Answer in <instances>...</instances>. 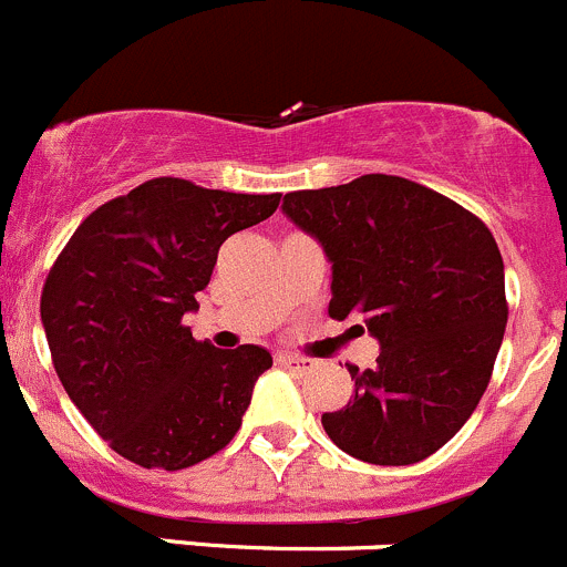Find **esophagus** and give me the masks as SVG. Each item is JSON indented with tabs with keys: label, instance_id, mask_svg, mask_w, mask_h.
<instances>
[{
	"label": "esophagus",
	"instance_id": "1",
	"mask_svg": "<svg viewBox=\"0 0 567 567\" xmlns=\"http://www.w3.org/2000/svg\"><path fill=\"white\" fill-rule=\"evenodd\" d=\"M277 360L279 365L293 368V371H310L312 368V360H307V357H299V354H288V351H285V354H277Z\"/></svg>",
	"mask_w": 567,
	"mask_h": 567
}]
</instances>
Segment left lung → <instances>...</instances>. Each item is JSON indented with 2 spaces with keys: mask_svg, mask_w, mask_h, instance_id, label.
<instances>
[{
  "mask_svg": "<svg viewBox=\"0 0 567 567\" xmlns=\"http://www.w3.org/2000/svg\"><path fill=\"white\" fill-rule=\"evenodd\" d=\"M282 213L332 262L329 316L377 338V368L321 423L340 452L412 465L446 446L480 404L507 327L491 229L435 190L388 174L285 194Z\"/></svg>",
  "mask_w": 567,
  "mask_h": 567,
  "instance_id": "1",
  "label": "left lung"
}]
</instances>
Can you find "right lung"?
Returning a JSON list of instances; mask_svg holds the SVG:
<instances>
[{
	"mask_svg": "<svg viewBox=\"0 0 567 567\" xmlns=\"http://www.w3.org/2000/svg\"><path fill=\"white\" fill-rule=\"evenodd\" d=\"M279 194L207 190L161 177L93 210L49 271L41 321L54 371L113 452L183 471L240 430L262 346L199 343L185 316L229 235L266 221Z\"/></svg>",
	"mask_w": 567,
	"mask_h": 567,
	"instance_id": "right-lung-1",
	"label": "right lung"
}]
</instances>
